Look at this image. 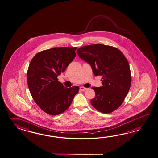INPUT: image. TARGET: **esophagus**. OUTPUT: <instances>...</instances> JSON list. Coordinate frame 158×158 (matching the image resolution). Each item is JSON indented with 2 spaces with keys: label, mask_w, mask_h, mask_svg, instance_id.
<instances>
[{
  "label": "esophagus",
  "mask_w": 158,
  "mask_h": 158,
  "mask_svg": "<svg viewBox=\"0 0 158 158\" xmlns=\"http://www.w3.org/2000/svg\"><path fill=\"white\" fill-rule=\"evenodd\" d=\"M80 89L82 91H84V90H87V88H85L84 87H80Z\"/></svg>",
  "instance_id": "obj_1"
}]
</instances>
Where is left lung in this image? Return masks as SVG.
Returning <instances> with one entry per match:
<instances>
[{
	"instance_id": "obj_1",
	"label": "left lung",
	"mask_w": 158,
	"mask_h": 158,
	"mask_svg": "<svg viewBox=\"0 0 158 158\" xmlns=\"http://www.w3.org/2000/svg\"><path fill=\"white\" fill-rule=\"evenodd\" d=\"M77 55L90 64L95 76H102L101 87H92L96 96L90 103L103 114L119 108L129 92L131 73L129 63L119 49L110 45L95 44L77 49Z\"/></svg>"
}]
</instances>
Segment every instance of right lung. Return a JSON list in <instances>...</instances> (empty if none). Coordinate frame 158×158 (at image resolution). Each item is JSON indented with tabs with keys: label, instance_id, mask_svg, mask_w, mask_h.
Wrapping results in <instances>:
<instances>
[{
	"label": "right lung",
	"instance_id": "obj_1",
	"mask_svg": "<svg viewBox=\"0 0 158 158\" xmlns=\"http://www.w3.org/2000/svg\"><path fill=\"white\" fill-rule=\"evenodd\" d=\"M77 47H55L36 53L29 64L27 81L33 100L45 113L57 115L71 105L78 86L65 88L57 77L75 57Z\"/></svg>",
	"mask_w": 158,
	"mask_h": 158
}]
</instances>
